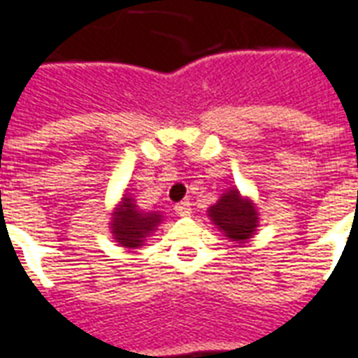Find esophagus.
Segmentation results:
<instances>
[{
    "instance_id": "esophagus-1",
    "label": "esophagus",
    "mask_w": 358,
    "mask_h": 358,
    "mask_svg": "<svg viewBox=\"0 0 358 358\" xmlns=\"http://www.w3.org/2000/svg\"><path fill=\"white\" fill-rule=\"evenodd\" d=\"M175 212H177L179 215H183V217L191 215V202H189V200H183V202H179V204L175 206Z\"/></svg>"
}]
</instances>
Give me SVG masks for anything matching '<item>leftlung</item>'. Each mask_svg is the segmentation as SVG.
<instances>
[{"label": "left lung", "instance_id": "obj_1", "mask_svg": "<svg viewBox=\"0 0 358 358\" xmlns=\"http://www.w3.org/2000/svg\"><path fill=\"white\" fill-rule=\"evenodd\" d=\"M210 222L235 245H245L252 239L260 225V212L250 196H243L237 187H229L208 208Z\"/></svg>", "mask_w": 358, "mask_h": 358}]
</instances>
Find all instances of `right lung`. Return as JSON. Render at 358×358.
<instances>
[{"label": "right lung", "mask_w": 358, "mask_h": 358, "mask_svg": "<svg viewBox=\"0 0 358 358\" xmlns=\"http://www.w3.org/2000/svg\"><path fill=\"white\" fill-rule=\"evenodd\" d=\"M110 220V231L119 247L125 250H136L143 248L144 243L154 235L158 225L164 222V214L141 210L129 191H125L113 208Z\"/></svg>", "instance_id": "obj_1"}]
</instances>
